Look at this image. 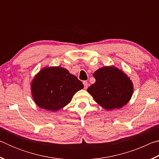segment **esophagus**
<instances>
[{"mask_svg":"<svg viewBox=\"0 0 159 159\" xmlns=\"http://www.w3.org/2000/svg\"><path fill=\"white\" fill-rule=\"evenodd\" d=\"M83 85H84L85 89H87L88 87V85H89V84H88V83L87 81H85H85H83Z\"/></svg>","mask_w":159,"mask_h":159,"instance_id":"1","label":"esophagus"}]
</instances>
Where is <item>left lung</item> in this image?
<instances>
[{"label": "left lung", "instance_id": "obj_1", "mask_svg": "<svg viewBox=\"0 0 159 159\" xmlns=\"http://www.w3.org/2000/svg\"><path fill=\"white\" fill-rule=\"evenodd\" d=\"M96 81L88 88L95 102L107 110L120 109L130 100L133 85L124 72L115 66H104L93 74Z\"/></svg>", "mask_w": 159, "mask_h": 159}]
</instances>
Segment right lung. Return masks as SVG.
Wrapping results in <instances>:
<instances>
[{
	"instance_id": "add662e5",
	"label": "right lung",
	"mask_w": 159,
	"mask_h": 159,
	"mask_svg": "<svg viewBox=\"0 0 159 159\" xmlns=\"http://www.w3.org/2000/svg\"><path fill=\"white\" fill-rule=\"evenodd\" d=\"M83 87L77 77L60 66L45 67L31 83L35 103L42 109L52 111L68 104L74 94Z\"/></svg>"
}]
</instances>
